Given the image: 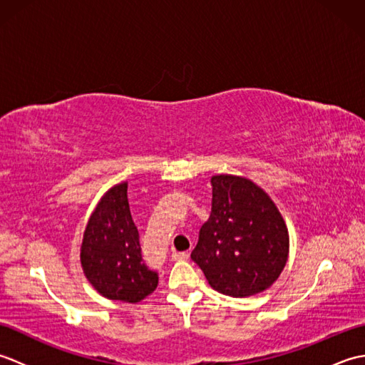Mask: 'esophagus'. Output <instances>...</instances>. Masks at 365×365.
<instances>
[{
	"label": "esophagus",
	"instance_id": "34e87169",
	"mask_svg": "<svg viewBox=\"0 0 365 365\" xmlns=\"http://www.w3.org/2000/svg\"><path fill=\"white\" fill-rule=\"evenodd\" d=\"M173 260H187L188 259V254L187 252H173Z\"/></svg>",
	"mask_w": 365,
	"mask_h": 365
}]
</instances>
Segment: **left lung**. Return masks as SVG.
Masks as SVG:
<instances>
[{
  "instance_id": "obj_1",
  "label": "left lung",
  "mask_w": 365,
  "mask_h": 365,
  "mask_svg": "<svg viewBox=\"0 0 365 365\" xmlns=\"http://www.w3.org/2000/svg\"><path fill=\"white\" fill-rule=\"evenodd\" d=\"M127 188V182L114 185L98 200L84 229L80 260L102 297L136 304L157 289L158 274L143 262Z\"/></svg>"
}]
</instances>
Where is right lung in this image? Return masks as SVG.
Listing matches in <instances>:
<instances>
[{
  "instance_id": "1",
  "label": "right lung",
  "mask_w": 365,
  "mask_h": 365,
  "mask_svg": "<svg viewBox=\"0 0 365 365\" xmlns=\"http://www.w3.org/2000/svg\"><path fill=\"white\" fill-rule=\"evenodd\" d=\"M212 213L191 252L216 292L246 298L273 285L289 259V230L276 204L246 177H212Z\"/></svg>"
}]
</instances>
